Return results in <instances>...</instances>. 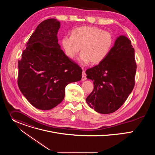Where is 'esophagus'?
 I'll return each instance as SVG.
<instances>
[{
    "label": "esophagus",
    "instance_id": "obj_1",
    "mask_svg": "<svg viewBox=\"0 0 155 155\" xmlns=\"http://www.w3.org/2000/svg\"><path fill=\"white\" fill-rule=\"evenodd\" d=\"M86 80V75L85 74L84 71H83L82 73V77H81V81H84Z\"/></svg>",
    "mask_w": 155,
    "mask_h": 155
}]
</instances>
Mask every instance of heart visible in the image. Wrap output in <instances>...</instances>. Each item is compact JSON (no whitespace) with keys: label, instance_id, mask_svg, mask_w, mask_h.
Wrapping results in <instances>:
<instances>
[{"label":"heart","instance_id":"heart-1","mask_svg":"<svg viewBox=\"0 0 155 155\" xmlns=\"http://www.w3.org/2000/svg\"><path fill=\"white\" fill-rule=\"evenodd\" d=\"M113 43V36L109 32L91 26L75 28L71 36H64L61 40L62 49L69 59H74L81 48L82 53L79 60L83 64L101 62L109 53Z\"/></svg>","mask_w":155,"mask_h":155}]
</instances>
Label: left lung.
Returning a JSON list of instances; mask_svg holds the SVG:
<instances>
[{"label":"left lung","mask_w":155,"mask_h":155,"mask_svg":"<svg viewBox=\"0 0 155 155\" xmlns=\"http://www.w3.org/2000/svg\"><path fill=\"white\" fill-rule=\"evenodd\" d=\"M136 69L130 40L119 36L107 57L86 71L87 78L94 84V90L86 99L87 105L102 114L117 111L133 90Z\"/></svg>","instance_id":"8db88e82"}]
</instances>
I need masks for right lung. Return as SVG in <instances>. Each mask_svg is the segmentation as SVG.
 <instances>
[{
  "instance_id": "1",
  "label": "right lung",
  "mask_w": 155,
  "mask_h": 155,
  "mask_svg": "<svg viewBox=\"0 0 155 155\" xmlns=\"http://www.w3.org/2000/svg\"><path fill=\"white\" fill-rule=\"evenodd\" d=\"M60 22L42 21L27 42L18 61V84L35 108L48 110L64 99L65 86L81 80L82 69L61 49L57 34Z\"/></svg>"
}]
</instances>
